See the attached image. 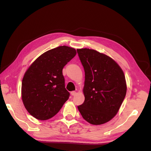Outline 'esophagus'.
<instances>
[{
	"mask_svg": "<svg viewBox=\"0 0 151 151\" xmlns=\"http://www.w3.org/2000/svg\"><path fill=\"white\" fill-rule=\"evenodd\" d=\"M70 94H71V95H72V96H75V95H76L77 93L76 92V91H72Z\"/></svg>",
	"mask_w": 151,
	"mask_h": 151,
	"instance_id": "esophagus-1",
	"label": "esophagus"
}]
</instances>
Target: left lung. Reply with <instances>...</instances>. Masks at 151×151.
Masks as SVG:
<instances>
[{
    "mask_svg": "<svg viewBox=\"0 0 151 151\" xmlns=\"http://www.w3.org/2000/svg\"><path fill=\"white\" fill-rule=\"evenodd\" d=\"M85 72V99L78 109L84 119L101 125L116 115L127 92L125 75L112 58L94 50L77 49Z\"/></svg>",
    "mask_w": 151,
    "mask_h": 151,
    "instance_id": "obj_1",
    "label": "left lung"
}]
</instances>
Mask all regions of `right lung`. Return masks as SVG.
Listing matches in <instances>:
<instances>
[{"label":"right lung","mask_w":151,"mask_h":151,"mask_svg":"<svg viewBox=\"0 0 151 151\" xmlns=\"http://www.w3.org/2000/svg\"><path fill=\"white\" fill-rule=\"evenodd\" d=\"M76 55L73 48L57 47L40 56L26 72L22 81V102L36 119L52 118L69 98L62 69Z\"/></svg>","instance_id":"add662e5"}]
</instances>
